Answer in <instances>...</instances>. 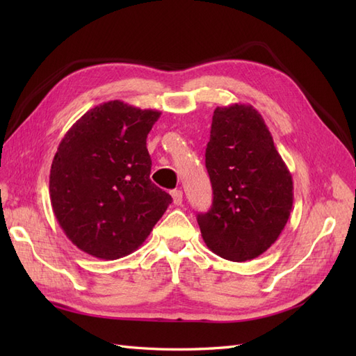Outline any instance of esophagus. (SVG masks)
<instances>
[{
  "mask_svg": "<svg viewBox=\"0 0 356 356\" xmlns=\"http://www.w3.org/2000/svg\"><path fill=\"white\" fill-rule=\"evenodd\" d=\"M172 195V199H174V203L175 204H181L182 203V191L181 190H174L170 193Z\"/></svg>",
  "mask_w": 356,
  "mask_h": 356,
  "instance_id": "obj_1",
  "label": "esophagus"
}]
</instances>
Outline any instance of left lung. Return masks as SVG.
<instances>
[{
	"instance_id": "1",
	"label": "left lung",
	"mask_w": 356,
	"mask_h": 356,
	"mask_svg": "<svg viewBox=\"0 0 356 356\" xmlns=\"http://www.w3.org/2000/svg\"><path fill=\"white\" fill-rule=\"evenodd\" d=\"M204 161L212 207L197 213L202 238L225 260L261 255L282 233L293 209V177L252 105L217 106Z\"/></svg>"
}]
</instances>
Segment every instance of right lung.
Listing matches in <instances>:
<instances>
[{
    "label": "right lung",
    "instance_id": "add662e5",
    "mask_svg": "<svg viewBox=\"0 0 356 356\" xmlns=\"http://www.w3.org/2000/svg\"><path fill=\"white\" fill-rule=\"evenodd\" d=\"M160 111L96 105L62 138L50 169L55 217L83 252L117 260L136 251L172 197L149 179L147 135Z\"/></svg>",
    "mask_w": 356,
    "mask_h": 356
}]
</instances>
